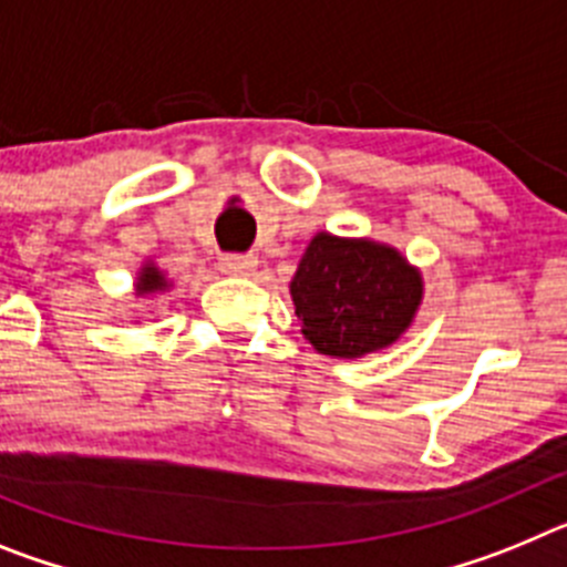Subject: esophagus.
Listing matches in <instances>:
<instances>
[{"label": "esophagus", "instance_id": "obj_1", "mask_svg": "<svg viewBox=\"0 0 567 567\" xmlns=\"http://www.w3.org/2000/svg\"><path fill=\"white\" fill-rule=\"evenodd\" d=\"M258 264L255 255H238V252H229L218 258V267H221L224 275H249Z\"/></svg>", "mask_w": 567, "mask_h": 567}]
</instances>
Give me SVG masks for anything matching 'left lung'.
I'll use <instances>...</instances> for the list:
<instances>
[{
	"label": "left lung",
	"instance_id": "1",
	"mask_svg": "<svg viewBox=\"0 0 567 567\" xmlns=\"http://www.w3.org/2000/svg\"><path fill=\"white\" fill-rule=\"evenodd\" d=\"M289 289L309 343L332 358L394 343L423 298L420 275L400 252L329 233L315 235Z\"/></svg>",
	"mask_w": 567,
	"mask_h": 567
}]
</instances>
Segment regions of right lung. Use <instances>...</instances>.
<instances>
[{"mask_svg":"<svg viewBox=\"0 0 567 567\" xmlns=\"http://www.w3.org/2000/svg\"><path fill=\"white\" fill-rule=\"evenodd\" d=\"M164 287H167V280L155 272L153 267H144L142 278H138V292H155V289H164Z\"/></svg>","mask_w":567,"mask_h":567,"instance_id":"1","label":"right lung"}]
</instances>
